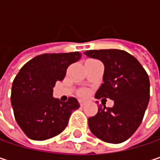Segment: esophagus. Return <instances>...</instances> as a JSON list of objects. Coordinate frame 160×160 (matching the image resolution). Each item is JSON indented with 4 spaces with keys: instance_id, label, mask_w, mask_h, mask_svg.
<instances>
[{
    "instance_id": "34e87169",
    "label": "esophagus",
    "mask_w": 160,
    "mask_h": 160,
    "mask_svg": "<svg viewBox=\"0 0 160 160\" xmlns=\"http://www.w3.org/2000/svg\"><path fill=\"white\" fill-rule=\"evenodd\" d=\"M79 102H80V107H83V106L85 105V103H86V101H85V100H83V99H80V100H79Z\"/></svg>"
}]
</instances>
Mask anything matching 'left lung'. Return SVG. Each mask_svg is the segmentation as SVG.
<instances>
[{"label": "left lung", "instance_id": "8db88e82", "mask_svg": "<svg viewBox=\"0 0 160 160\" xmlns=\"http://www.w3.org/2000/svg\"><path fill=\"white\" fill-rule=\"evenodd\" d=\"M87 57L100 60L105 67L103 84L95 97L109 98L112 108L98 107L89 118V128L97 138L111 144L128 140L140 126L149 102V78L138 60L118 49L90 50Z\"/></svg>", "mask_w": 160, "mask_h": 160}]
</instances>
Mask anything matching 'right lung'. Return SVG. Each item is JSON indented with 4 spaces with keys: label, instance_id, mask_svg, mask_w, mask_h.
I'll return each mask as SVG.
<instances>
[{
    "label": "right lung",
    "instance_id": "obj_1",
    "mask_svg": "<svg viewBox=\"0 0 160 160\" xmlns=\"http://www.w3.org/2000/svg\"><path fill=\"white\" fill-rule=\"evenodd\" d=\"M79 52L44 53L28 61L12 85L11 104L17 124L31 140L43 141L62 132L73 110L76 98L62 102L52 96L56 81L64 80L67 68L79 61Z\"/></svg>",
    "mask_w": 160,
    "mask_h": 160
}]
</instances>
